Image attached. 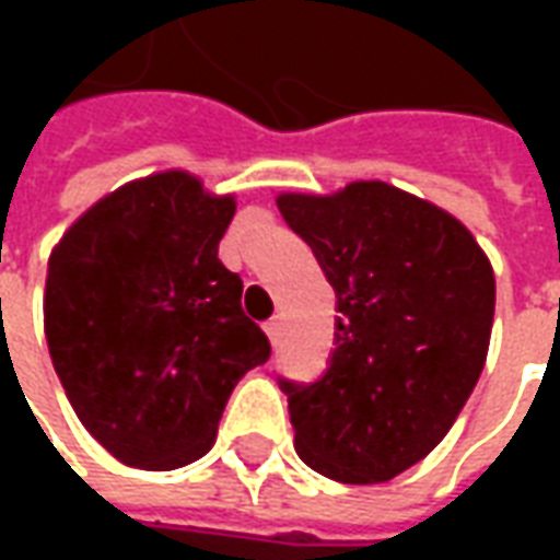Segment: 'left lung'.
<instances>
[{"mask_svg": "<svg viewBox=\"0 0 560 560\" xmlns=\"http://www.w3.org/2000/svg\"><path fill=\"white\" fill-rule=\"evenodd\" d=\"M233 212L191 173H152L92 203L47 260L56 375L83 429L128 468L207 456L233 387L269 360L264 317L219 260Z\"/></svg>", "mask_w": 560, "mask_h": 560, "instance_id": "8db88e82", "label": "left lung"}]
</instances>
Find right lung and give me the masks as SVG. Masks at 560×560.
I'll use <instances>...</instances> for the list:
<instances>
[{
  "mask_svg": "<svg viewBox=\"0 0 560 560\" xmlns=\"http://www.w3.org/2000/svg\"><path fill=\"white\" fill-rule=\"evenodd\" d=\"M291 228L336 293L327 372L281 387L296 456L336 482H387L444 441L480 381L492 264L462 221L377 179L303 197Z\"/></svg>",
  "mask_w": 560,
  "mask_h": 560,
  "instance_id": "right-lung-1",
  "label": "right lung"
}]
</instances>
